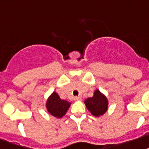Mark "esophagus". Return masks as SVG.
<instances>
[{
	"mask_svg": "<svg viewBox=\"0 0 149 149\" xmlns=\"http://www.w3.org/2000/svg\"><path fill=\"white\" fill-rule=\"evenodd\" d=\"M81 100H82V98L79 97V96H76V97L74 98L75 101H80Z\"/></svg>",
	"mask_w": 149,
	"mask_h": 149,
	"instance_id": "34e87169",
	"label": "esophagus"
}]
</instances>
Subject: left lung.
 <instances>
[{
  "label": "left lung",
  "instance_id": "8db88e82",
  "mask_svg": "<svg viewBox=\"0 0 149 149\" xmlns=\"http://www.w3.org/2000/svg\"><path fill=\"white\" fill-rule=\"evenodd\" d=\"M87 109L91 112L94 116L99 117L105 113L108 109V100L104 94H102L99 89L94 92L93 97L88 98L85 100Z\"/></svg>",
  "mask_w": 149,
  "mask_h": 149
}]
</instances>
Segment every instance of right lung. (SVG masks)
Returning a JSON list of instances; mask_svg holds the SVG:
<instances>
[{
    "instance_id": "right-lung-1",
    "label": "right lung",
    "mask_w": 149,
    "mask_h": 149,
    "mask_svg": "<svg viewBox=\"0 0 149 149\" xmlns=\"http://www.w3.org/2000/svg\"><path fill=\"white\" fill-rule=\"evenodd\" d=\"M71 103L68 101L61 100L56 92L49 95L46 103V107L49 114L56 118H62L66 114Z\"/></svg>"
}]
</instances>
